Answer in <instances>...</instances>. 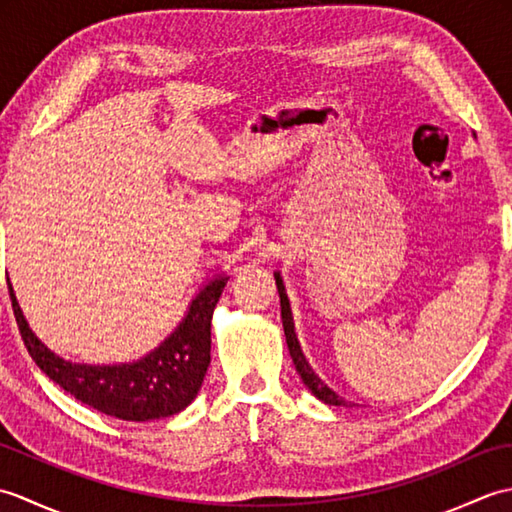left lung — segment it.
Masks as SVG:
<instances>
[{
	"instance_id": "left-lung-1",
	"label": "left lung",
	"mask_w": 512,
	"mask_h": 512,
	"mask_svg": "<svg viewBox=\"0 0 512 512\" xmlns=\"http://www.w3.org/2000/svg\"><path fill=\"white\" fill-rule=\"evenodd\" d=\"M275 284L279 290V301H281V321H284V334H286V343H288V350L292 356V363H295L297 372L301 376L303 383L312 391L314 396L319 400H323L325 405H339V407H347V400H343L336 391H332L328 385L323 383V380L314 374V369L310 367V363L306 361V356L301 352V345L297 341V334H295V321H292V312H290V301L286 295V288H284V281H281L279 273H275Z\"/></svg>"
}]
</instances>
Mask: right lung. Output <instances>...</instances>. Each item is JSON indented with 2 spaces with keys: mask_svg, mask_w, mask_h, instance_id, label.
<instances>
[{
  "mask_svg": "<svg viewBox=\"0 0 512 512\" xmlns=\"http://www.w3.org/2000/svg\"><path fill=\"white\" fill-rule=\"evenodd\" d=\"M226 281V275L211 279L195 295L178 328L154 352L136 363L121 365L70 363L50 352L28 328L10 284L8 292L21 339L43 374L83 405L121 420L145 422L180 413L198 396L211 363L213 310Z\"/></svg>",
  "mask_w": 512,
  "mask_h": 512,
  "instance_id": "1",
  "label": "right lung"
}]
</instances>
